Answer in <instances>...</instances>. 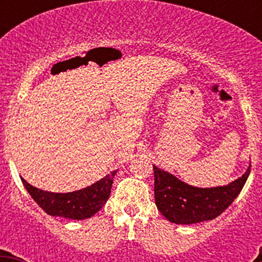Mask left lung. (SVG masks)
<instances>
[{"mask_svg":"<svg viewBox=\"0 0 262 262\" xmlns=\"http://www.w3.org/2000/svg\"><path fill=\"white\" fill-rule=\"evenodd\" d=\"M155 200L157 209L167 221L176 224H192L212 221L221 215L238 196L250 175L247 171L226 186L195 187L166 171L153 166Z\"/></svg>","mask_w":262,"mask_h":262,"instance_id":"8db88e82","label":"left lung"}]
</instances>
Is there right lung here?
Listing matches in <instances>:
<instances>
[{
    "label": "right lung",
    "mask_w": 262,
    "mask_h": 262,
    "mask_svg": "<svg viewBox=\"0 0 262 262\" xmlns=\"http://www.w3.org/2000/svg\"><path fill=\"white\" fill-rule=\"evenodd\" d=\"M116 171L99 180L91 186L77 190L72 192H50L34 187L28 181L21 178L24 186L28 190L36 204L47 214L53 216H62L67 219L91 218L95 213L99 212L105 203L107 202L112 191L113 179Z\"/></svg>",
    "instance_id": "obj_1"
}]
</instances>
